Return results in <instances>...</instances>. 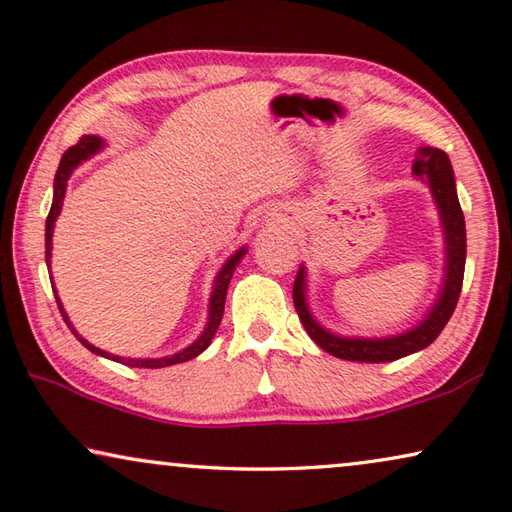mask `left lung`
Returning <instances> with one entry per match:
<instances>
[{
  "label": "left lung",
  "mask_w": 512,
  "mask_h": 512,
  "mask_svg": "<svg viewBox=\"0 0 512 512\" xmlns=\"http://www.w3.org/2000/svg\"><path fill=\"white\" fill-rule=\"evenodd\" d=\"M412 172L416 176H425L430 183L436 206L441 210L443 228H445V244H448V273H445V284L439 302L434 304L432 313L418 324L416 329L403 333V336L385 338V340H360V338H338L333 333L324 331L318 322L311 318L309 309L304 302V271L300 268L293 282V304L300 315L306 333H309L315 345L322 347L327 353L342 360L353 362H389L403 356H410L414 351H421L432 345L436 336L448 324L450 315L457 309L463 271H466V219L459 206L457 188H454V172L448 154L434 147H421L414 159Z\"/></svg>",
  "instance_id": "left-lung-1"
}]
</instances>
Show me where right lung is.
<instances>
[{
  "mask_svg": "<svg viewBox=\"0 0 512 512\" xmlns=\"http://www.w3.org/2000/svg\"><path fill=\"white\" fill-rule=\"evenodd\" d=\"M102 147V141L98 136H82L80 141L69 147L67 152L62 154V161H60V167L58 172H55V183H53V203H51V210H49V217H46V235H44V257H46V266H49V259H51V237H53V224H55V217L60 215V208H62V199H64V192H67V179L73 172V167H78L82 161L89 159L91 154H96ZM246 250L241 248L237 250V255H232L226 266L221 268V273L217 275V282H215V291H212V297H210V320H208V327L206 331L201 333V338L194 342V345H190L188 349H183L181 353H174V356L170 358H145V360H134V358H118V356H109L107 351L102 349H96L94 345H89V342L78 336V331L73 329V324L69 322L67 313H64L62 304L58 300V295H55V302H58V309L62 313L64 322H67V327L71 329L73 336H76L82 345H85L89 351L98 353V356H105V358H111L116 362H123V365H129V367H145V369H159V367H170V365H176V362H185V360H192L197 358L201 351H206V347L210 345L212 336H215L217 329H219V322L221 318H224V304H226V291H228V284H230V277L232 273H235V266L241 257H244ZM53 286V282H51Z\"/></svg>",
  "mask_w": 512,
  "mask_h": 512,
  "instance_id": "add662e5",
  "label": "right lung"
}]
</instances>
